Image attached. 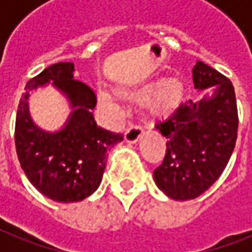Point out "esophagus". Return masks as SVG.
Returning a JSON list of instances; mask_svg holds the SVG:
<instances>
[{"mask_svg":"<svg viewBox=\"0 0 252 252\" xmlns=\"http://www.w3.org/2000/svg\"><path fill=\"white\" fill-rule=\"evenodd\" d=\"M142 133H143L142 126H132L126 129V133H124V136H126V142H129V143H135V142H136V140L139 139L140 136H142Z\"/></svg>","mask_w":252,"mask_h":252,"instance_id":"34e87169","label":"esophagus"}]
</instances>
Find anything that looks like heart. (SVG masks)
Instances as JSON below:
<instances>
[{"label":"heart","mask_w":252,"mask_h":252,"mask_svg":"<svg viewBox=\"0 0 252 252\" xmlns=\"http://www.w3.org/2000/svg\"><path fill=\"white\" fill-rule=\"evenodd\" d=\"M123 96L133 103H145L149 100V107L156 116H168L182 104L186 96L185 84L178 78H169L160 83H152L139 90L123 94ZM99 104L110 113L117 112L116 99L109 92L99 94Z\"/></svg>","instance_id":"b5f03b06"}]
</instances>
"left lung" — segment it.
<instances>
[{
    "label": "left lung",
    "instance_id": "8db88e82",
    "mask_svg": "<svg viewBox=\"0 0 252 252\" xmlns=\"http://www.w3.org/2000/svg\"><path fill=\"white\" fill-rule=\"evenodd\" d=\"M197 90H214L211 96L182 103L156 128L167 138L162 162L155 181L168 197L191 200L203 194L226 167L233 153L239 116L230 80L198 61L193 67Z\"/></svg>",
    "mask_w": 252,
    "mask_h": 252
}]
</instances>
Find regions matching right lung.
Here are the masks:
<instances>
[{
  "label": "right lung",
  "instance_id": "1",
  "mask_svg": "<svg viewBox=\"0 0 252 252\" xmlns=\"http://www.w3.org/2000/svg\"><path fill=\"white\" fill-rule=\"evenodd\" d=\"M74 64L59 62L32 77L19 102L15 124V146L22 169L37 190L59 203L81 201L100 185L106 153L124 139L96 126L92 110L96 96L88 85L73 78ZM54 81L77 109L66 126L49 134L33 126L27 110L28 91Z\"/></svg>",
  "mask_w": 252,
  "mask_h": 252
}]
</instances>
